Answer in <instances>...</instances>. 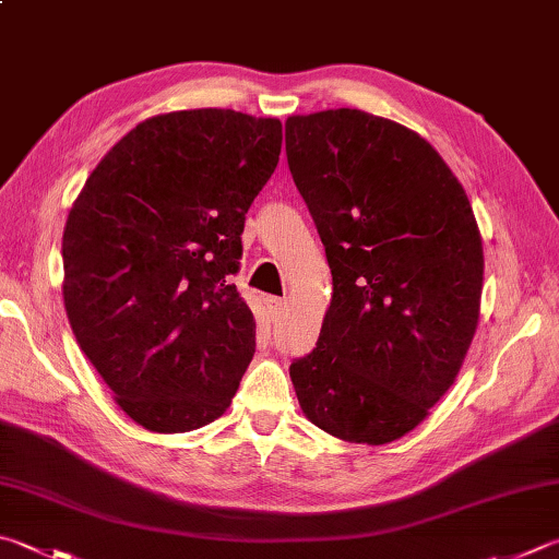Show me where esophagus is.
Listing matches in <instances>:
<instances>
[{"label": "esophagus", "instance_id": "1", "mask_svg": "<svg viewBox=\"0 0 559 559\" xmlns=\"http://www.w3.org/2000/svg\"><path fill=\"white\" fill-rule=\"evenodd\" d=\"M269 310H271L273 318H278V314L286 310V300H283V298H271L269 300Z\"/></svg>", "mask_w": 559, "mask_h": 559}]
</instances>
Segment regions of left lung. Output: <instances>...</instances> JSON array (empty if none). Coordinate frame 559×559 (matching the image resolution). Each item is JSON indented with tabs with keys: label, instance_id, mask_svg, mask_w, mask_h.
I'll list each match as a JSON object with an SVG mask.
<instances>
[{
	"label": "left lung",
	"instance_id": "obj_1",
	"mask_svg": "<svg viewBox=\"0 0 559 559\" xmlns=\"http://www.w3.org/2000/svg\"><path fill=\"white\" fill-rule=\"evenodd\" d=\"M286 156L332 271L318 347L290 364L293 389L332 438L393 442L448 393L479 324L469 198L420 134L361 109L288 117Z\"/></svg>",
	"mask_w": 559,
	"mask_h": 559
}]
</instances>
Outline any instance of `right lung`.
<instances>
[{
    "label": "right lung",
    "mask_w": 559,
    "mask_h": 559,
    "mask_svg": "<svg viewBox=\"0 0 559 559\" xmlns=\"http://www.w3.org/2000/svg\"><path fill=\"white\" fill-rule=\"evenodd\" d=\"M281 121L235 109L148 117L70 207L63 302L80 349L131 420L190 432L229 408L257 322L229 281Z\"/></svg>",
    "instance_id": "add662e5"
}]
</instances>
